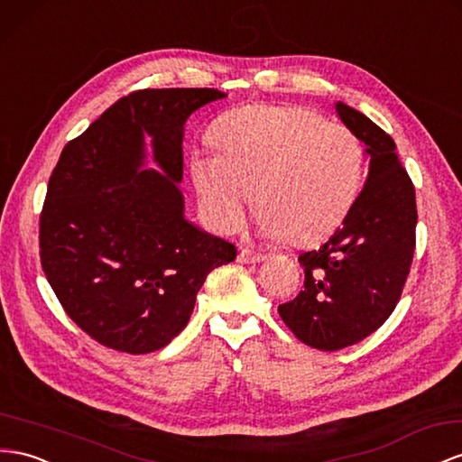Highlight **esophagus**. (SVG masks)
Masks as SVG:
<instances>
[{
    "instance_id": "1",
    "label": "esophagus",
    "mask_w": 462,
    "mask_h": 462,
    "mask_svg": "<svg viewBox=\"0 0 462 462\" xmlns=\"http://www.w3.org/2000/svg\"><path fill=\"white\" fill-rule=\"evenodd\" d=\"M236 260H239L241 264H254V262L264 260V254H262V253H254V251H251V248H241L239 256H236Z\"/></svg>"
}]
</instances>
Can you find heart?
Listing matches in <instances>:
<instances>
[{
    "mask_svg": "<svg viewBox=\"0 0 462 462\" xmlns=\"http://www.w3.org/2000/svg\"><path fill=\"white\" fill-rule=\"evenodd\" d=\"M214 149H194L190 177L208 226L229 233L253 202L268 239L305 246L328 236L364 189L359 135L301 106L233 108L209 130Z\"/></svg>",
    "mask_w": 462,
    "mask_h": 462,
    "instance_id": "1",
    "label": "heart"
}]
</instances>
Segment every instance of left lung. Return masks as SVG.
<instances>
[{
	"mask_svg": "<svg viewBox=\"0 0 462 462\" xmlns=\"http://www.w3.org/2000/svg\"><path fill=\"white\" fill-rule=\"evenodd\" d=\"M336 110L371 155L369 179L342 227L299 256L303 291L278 307L297 340L320 352L361 342L401 301L416 248V192L386 132L344 103Z\"/></svg>",
	"mask_w": 462,
	"mask_h": 462,
	"instance_id": "obj_1",
	"label": "left lung"
}]
</instances>
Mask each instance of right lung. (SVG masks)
<instances>
[{
    "instance_id": "1",
    "label": "right lung",
    "mask_w": 462,
    "mask_h": 462,
    "mask_svg": "<svg viewBox=\"0 0 462 462\" xmlns=\"http://www.w3.org/2000/svg\"><path fill=\"white\" fill-rule=\"evenodd\" d=\"M217 89H140L68 142L41 211L44 276L68 317L98 344L161 350L189 322L208 273L235 245L184 219L182 126ZM165 175L140 171L143 134Z\"/></svg>"
}]
</instances>
